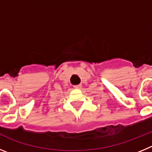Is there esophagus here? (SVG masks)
<instances>
[{"mask_svg":"<svg viewBox=\"0 0 152 152\" xmlns=\"http://www.w3.org/2000/svg\"><path fill=\"white\" fill-rule=\"evenodd\" d=\"M81 88V84H77V85H74V88H76V89H79V88Z\"/></svg>","mask_w":152,"mask_h":152,"instance_id":"obj_1","label":"esophagus"}]
</instances>
